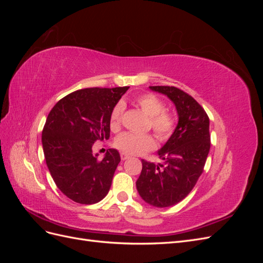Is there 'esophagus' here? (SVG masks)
I'll use <instances>...</instances> for the list:
<instances>
[{
    "instance_id": "34e87169",
    "label": "esophagus",
    "mask_w": 263,
    "mask_h": 263,
    "mask_svg": "<svg viewBox=\"0 0 263 263\" xmlns=\"http://www.w3.org/2000/svg\"><path fill=\"white\" fill-rule=\"evenodd\" d=\"M121 158H122V160H127V159L130 158V156L125 154V153H122V154H121Z\"/></svg>"
}]
</instances>
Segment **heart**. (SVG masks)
<instances>
[{"label": "heart", "mask_w": 263, "mask_h": 263, "mask_svg": "<svg viewBox=\"0 0 263 263\" xmlns=\"http://www.w3.org/2000/svg\"><path fill=\"white\" fill-rule=\"evenodd\" d=\"M136 104L149 116L150 126L153 127L157 137L160 140H166L174 129V117L165 112L163 102L151 93L141 94L136 98ZM124 105L122 103L116 104L110 113V128L117 129L121 124ZM115 146L125 154L141 155L156 146L155 138L150 134L123 133L115 139Z\"/></svg>", "instance_id": "heart-1"}]
</instances>
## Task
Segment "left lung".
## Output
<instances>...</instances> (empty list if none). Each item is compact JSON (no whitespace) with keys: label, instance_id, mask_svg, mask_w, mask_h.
I'll list each match as a JSON object with an SVG mask.
<instances>
[{"label":"left lung","instance_id":"left-lung-1","mask_svg":"<svg viewBox=\"0 0 263 263\" xmlns=\"http://www.w3.org/2000/svg\"><path fill=\"white\" fill-rule=\"evenodd\" d=\"M149 89L168 97L178 113L176 129L158 150L163 163L141 160L142 170L136 182L142 200L162 209L181 202L202 174L211 148L210 118L191 95L178 87Z\"/></svg>","mask_w":263,"mask_h":263}]
</instances>
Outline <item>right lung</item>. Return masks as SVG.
<instances>
[{
  "label": "right lung",
  "instance_id": "obj_1",
  "mask_svg": "<svg viewBox=\"0 0 263 263\" xmlns=\"http://www.w3.org/2000/svg\"><path fill=\"white\" fill-rule=\"evenodd\" d=\"M129 86L90 87L68 94L46 119L42 142L49 172L61 192L80 204L104 198L121 161L116 149L100 160L92 147L109 138V116Z\"/></svg>",
  "mask_w": 263,
  "mask_h": 263
}]
</instances>
